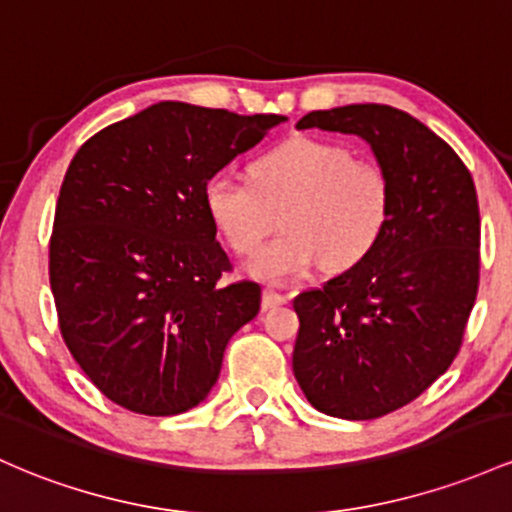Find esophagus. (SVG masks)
Wrapping results in <instances>:
<instances>
[{"mask_svg": "<svg viewBox=\"0 0 512 512\" xmlns=\"http://www.w3.org/2000/svg\"><path fill=\"white\" fill-rule=\"evenodd\" d=\"M289 301V296L279 294V291H272V289H265V294H262V308H277V306H284V303Z\"/></svg>", "mask_w": 512, "mask_h": 512, "instance_id": "esophagus-1", "label": "esophagus"}]
</instances>
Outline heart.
<instances>
[{
  "mask_svg": "<svg viewBox=\"0 0 512 512\" xmlns=\"http://www.w3.org/2000/svg\"><path fill=\"white\" fill-rule=\"evenodd\" d=\"M206 211L240 255H252L283 213L285 235L250 262L267 284H289L318 265L345 272L372 255L391 216L379 165L320 138H291L252 165V182L218 172L204 187Z\"/></svg>",
  "mask_w": 512,
  "mask_h": 512,
  "instance_id": "obj_1",
  "label": "heart"
}]
</instances>
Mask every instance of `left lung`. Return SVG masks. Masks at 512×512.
<instances>
[{"instance_id": "obj_1", "label": "left lung", "mask_w": 512, "mask_h": 512, "mask_svg": "<svg viewBox=\"0 0 512 512\" xmlns=\"http://www.w3.org/2000/svg\"><path fill=\"white\" fill-rule=\"evenodd\" d=\"M296 128L352 133L389 179L391 216L372 255L294 299V376L313 408L372 420L447 372L479 289L481 221L459 155L384 104L311 111Z\"/></svg>"}]
</instances>
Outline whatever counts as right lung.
Masks as SVG:
<instances>
[{
  "label": "right lung",
  "mask_w": 512,
  "mask_h": 512,
  "mask_svg": "<svg viewBox=\"0 0 512 512\" xmlns=\"http://www.w3.org/2000/svg\"><path fill=\"white\" fill-rule=\"evenodd\" d=\"M284 121L157 101L72 157L50 289L67 350L119 406L143 415L199 406L228 340L260 313V284H221L230 262L204 187Z\"/></svg>",
  "instance_id": "1"
}]
</instances>
